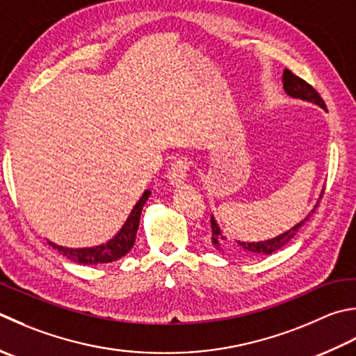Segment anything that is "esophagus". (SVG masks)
<instances>
[{
  "label": "esophagus",
  "mask_w": 356,
  "mask_h": 356,
  "mask_svg": "<svg viewBox=\"0 0 356 356\" xmlns=\"http://www.w3.org/2000/svg\"><path fill=\"white\" fill-rule=\"evenodd\" d=\"M188 160L179 159L176 163L171 165L168 171V182L172 186H182L186 182V172H188Z\"/></svg>",
  "instance_id": "esophagus-1"
}]
</instances>
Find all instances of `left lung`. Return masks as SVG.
I'll list each match as a JSON object with an SVG mask.
<instances>
[{
  "label": "left lung",
  "mask_w": 356,
  "mask_h": 356,
  "mask_svg": "<svg viewBox=\"0 0 356 356\" xmlns=\"http://www.w3.org/2000/svg\"><path fill=\"white\" fill-rule=\"evenodd\" d=\"M282 86H284V90L285 94H287L289 97H291V99H299L302 102H309V103H313V104H318L319 108H323L324 111H327L325 108V103L324 100L321 99V95H319L315 89H313L307 81H304L302 79H299V76H296L293 72L289 71V69H284V74H282ZM324 194V190L321 191V194H319V199L323 197ZM319 204V200L315 204V207L312 208V211L305 216V218L298 222L296 225L291 227L290 229H287V232H284L281 234L275 236V238L271 239H267V241H259V242H241V241H234L236 243L233 245V248L238 250V252H242L243 254L247 256H268L271 253L277 252V250L282 248L284 245H287V243L295 238L296 233L301 229V227L305 224V222L309 220L310 216L315 213L316 207ZM211 242L216 250H219V252L225 253V248L227 247H232L228 245V241L224 236V233H222V229L218 224V220H216L214 216H211Z\"/></svg>",
  "instance_id": "obj_1"
}]
</instances>
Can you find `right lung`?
I'll return each instance as SVG.
<instances>
[{
    "instance_id": "1",
    "label": "right lung",
    "mask_w": 356,
    "mask_h": 356,
    "mask_svg": "<svg viewBox=\"0 0 356 356\" xmlns=\"http://www.w3.org/2000/svg\"><path fill=\"white\" fill-rule=\"evenodd\" d=\"M149 196L151 191L146 190L142 194V197L137 200V204L131 210L128 219L124 220V224L118 229L117 234L104 243H100V245L86 248H69L58 245V243H55L52 241H47V243L54 250H57L60 254L66 256L69 261L80 264V266L109 264L120 259V257L128 254L131 252V248L134 247L138 224H140V214L143 210V205L146 204V200L149 199Z\"/></svg>"
}]
</instances>
